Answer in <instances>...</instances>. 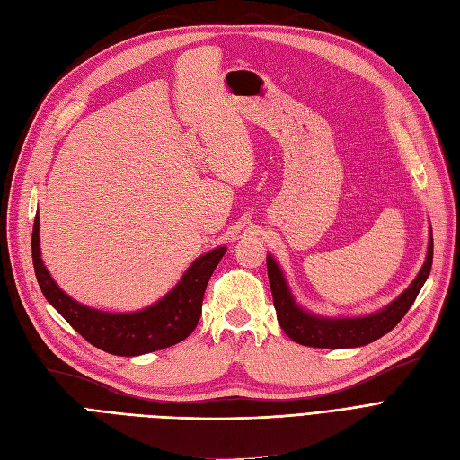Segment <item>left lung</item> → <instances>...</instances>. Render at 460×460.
Returning a JSON list of instances; mask_svg holds the SVG:
<instances>
[{
	"mask_svg": "<svg viewBox=\"0 0 460 460\" xmlns=\"http://www.w3.org/2000/svg\"><path fill=\"white\" fill-rule=\"evenodd\" d=\"M431 259H434V240L429 238L428 257L419 276L405 289V294H401L394 303H389L384 311L363 318H323L297 307L286 286L282 270L278 269L272 257H267L269 282L278 324L294 341L307 347H320V349H343V347H360L376 341L385 336L389 330H394L401 323V318L407 314L431 270Z\"/></svg>",
	"mask_w": 460,
	"mask_h": 460,
	"instance_id": "8db88e82",
	"label": "left lung"
}]
</instances>
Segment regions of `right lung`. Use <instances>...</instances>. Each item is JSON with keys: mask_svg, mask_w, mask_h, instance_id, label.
<instances>
[{"mask_svg": "<svg viewBox=\"0 0 460 460\" xmlns=\"http://www.w3.org/2000/svg\"><path fill=\"white\" fill-rule=\"evenodd\" d=\"M38 232L40 222L36 217L32 228V262L41 294L86 341L97 349L120 357L159 351L186 340L199 323L208 278L226 253V247H217L211 253L199 257L171 294L144 311L127 314L103 313L76 303L53 282L40 257Z\"/></svg>", "mask_w": 460, "mask_h": 460, "instance_id": "1", "label": "right lung"}]
</instances>
